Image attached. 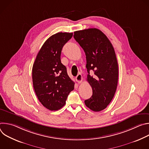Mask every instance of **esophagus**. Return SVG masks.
I'll return each instance as SVG.
<instances>
[{"instance_id":"34e87169","label":"esophagus","mask_w":149,"mask_h":149,"mask_svg":"<svg viewBox=\"0 0 149 149\" xmlns=\"http://www.w3.org/2000/svg\"><path fill=\"white\" fill-rule=\"evenodd\" d=\"M82 79H83V78H82V75L80 74H78V75L75 77V80H76V81H77L78 83H79V84H80V83L82 82Z\"/></svg>"}]
</instances>
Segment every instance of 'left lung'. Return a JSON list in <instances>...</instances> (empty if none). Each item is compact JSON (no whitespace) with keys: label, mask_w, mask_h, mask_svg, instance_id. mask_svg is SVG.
<instances>
[{"label":"left lung","mask_w":149,"mask_h":149,"mask_svg":"<svg viewBox=\"0 0 149 149\" xmlns=\"http://www.w3.org/2000/svg\"><path fill=\"white\" fill-rule=\"evenodd\" d=\"M74 38L86 54L87 80L93 89V95L85 100V104L92 111H100L110 103L117 89L118 67L114 49L97 28L75 31ZM90 70L94 71V76L89 75Z\"/></svg>","instance_id":"obj_1"}]
</instances>
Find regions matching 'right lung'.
<instances>
[{
    "mask_svg": "<svg viewBox=\"0 0 149 149\" xmlns=\"http://www.w3.org/2000/svg\"><path fill=\"white\" fill-rule=\"evenodd\" d=\"M72 35L58 32L50 36L42 46L33 65L35 92L41 104L51 111L61 109L74 89L75 83L61 61L62 49Z\"/></svg>",
    "mask_w": 149,
    "mask_h": 149,
    "instance_id": "right-lung-1",
    "label": "right lung"
}]
</instances>
